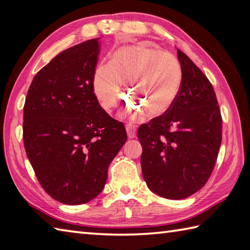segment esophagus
<instances>
[{
  "label": "esophagus",
  "mask_w": 250,
  "mask_h": 250,
  "mask_svg": "<svg viewBox=\"0 0 250 250\" xmlns=\"http://www.w3.org/2000/svg\"><path fill=\"white\" fill-rule=\"evenodd\" d=\"M126 131H127V135H128L129 138H134V137H136L137 128H136L135 125L126 124Z\"/></svg>",
  "instance_id": "esophagus-1"
}]
</instances>
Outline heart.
Returning <instances> with one entry per match:
<instances>
[{
    "mask_svg": "<svg viewBox=\"0 0 250 250\" xmlns=\"http://www.w3.org/2000/svg\"><path fill=\"white\" fill-rule=\"evenodd\" d=\"M182 71L171 54L146 44L125 45L112 53L109 65L97 67L93 75L94 93L104 111L119 104L122 85L135 105L127 111L147 119L166 114L179 94Z\"/></svg>",
    "mask_w": 250,
    "mask_h": 250,
    "instance_id": "1",
    "label": "heart"
}]
</instances>
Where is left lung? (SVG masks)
Segmentation results:
<instances>
[{"label":"left lung","mask_w":250,"mask_h":250,"mask_svg":"<svg viewBox=\"0 0 250 250\" xmlns=\"http://www.w3.org/2000/svg\"><path fill=\"white\" fill-rule=\"evenodd\" d=\"M182 80L166 114L142 124V176L162 197L182 200L205 186L222 140V118L215 90L196 64L178 49Z\"/></svg>","instance_id":"obj_1"}]
</instances>
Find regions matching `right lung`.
<instances>
[{
	"label": "right lung",
	"mask_w": 250,
	"mask_h": 250,
	"mask_svg": "<svg viewBox=\"0 0 250 250\" xmlns=\"http://www.w3.org/2000/svg\"><path fill=\"white\" fill-rule=\"evenodd\" d=\"M99 52L94 39L58 54L34 76L23 105V145L35 176L48 195L67 205L100 194L127 140L124 124L94 93Z\"/></svg>",
	"instance_id": "add662e5"
}]
</instances>
